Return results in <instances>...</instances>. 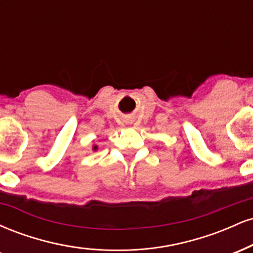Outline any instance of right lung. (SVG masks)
Listing matches in <instances>:
<instances>
[{
  "mask_svg": "<svg viewBox=\"0 0 253 253\" xmlns=\"http://www.w3.org/2000/svg\"><path fill=\"white\" fill-rule=\"evenodd\" d=\"M92 150L96 151L97 150V145H94V146H92Z\"/></svg>",
  "mask_w": 253,
  "mask_h": 253,
  "instance_id": "right-lung-1",
  "label": "right lung"
}]
</instances>
